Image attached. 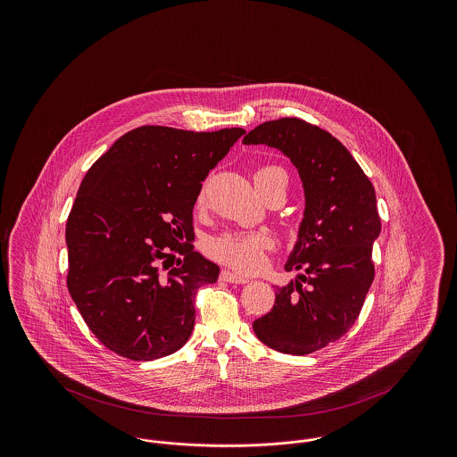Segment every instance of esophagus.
I'll list each match as a JSON object with an SVG mask.
<instances>
[{
  "instance_id": "34e87169",
  "label": "esophagus",
  "mask_w": 457,
  "mask_h": 457,
  "mask_svg": "<svg viewBox=\"0 0 457 457\" xmlns=\"http://www.w3.org/2000/svg\"><path fill=\"white\" fill-rule=\"evenodd\" d=\"M220 279H222V281H226V283H248V279H246L245 276H241L238 272H233V270H222V272H220Z\"/></svg>"
}]
</instances>
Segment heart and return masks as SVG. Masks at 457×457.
Instances as JSON below:
<instances>
[{"label":"heart","mask_w":457,"mask_h":457,"mask_svg":"<svg viewBox=\"0 0 457 457\" xmlns=\"http://www.w3.org/2000/svg\"><path fill=\"white\" fill-rule=\"evenodd\" d=\"M255 185L262 195L281 194L286 196L289 178L286 170L278 164H263L255 174ZM207 204V188H200L196 195V205L204 207ZM274 248V239L262 231H229L209 241L207 252L212 259L231 265L241 272L261 270L267 262V253Z\"/></svg>","instance_id":"1"}]
</instances>
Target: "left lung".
Here are the masks:
<instances>
[{
    "instance_id": "8db88e82",
    "label": "left lung",
    "mask_w": 457,
    "mask_h": 457,
    "mask_svg": "<svg viewBox=\"0 0 457 457\" xmlns=\"http://www.w3.org/2000/svg\"><path fill=\"white\" fill-rule=\"evenodd\" d=\"M243 144L279 149L303 181V222L284 267L303 274L276 289V303L253 330L279 353L310 354L341 339L365 303L382 228L375 188L336 137L300 118L265 121Z\"/></svg>"
}]
</instances>
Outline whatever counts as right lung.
Segmentation results:
<instances>
[{
  "instance_id": "1",
  "label": "right lung",
  "mask_w": 457,
  "mask_h": 457,
  "mask_svg": "<svg viewBox=\"0 0 457 457\" xmlns=\"http://www.w3.org/2000/svg\"><path fill=\"white\" fill-rule=\"evenodd\" d=\"M243 133L138 127L82 179L66 220V286L92 334L116 354L151 361L188 341L196 291L219 276L188 243L194 205ZM178 254L184 259L171 268Z\"/></svg>"
}]
</instances>
